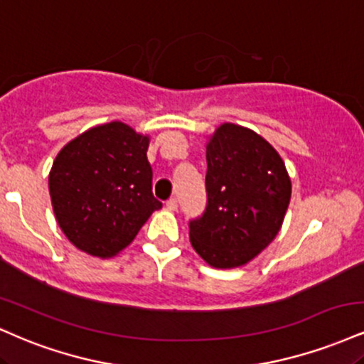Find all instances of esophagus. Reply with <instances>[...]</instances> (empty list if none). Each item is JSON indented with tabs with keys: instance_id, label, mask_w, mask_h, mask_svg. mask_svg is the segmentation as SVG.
Listing matches in <instances>:
<instances>
[{
	"instance_id": "obj_1",
	"label": "esophagus",
	"mask_w": 364,
	"mask_h": 364,
	"mask_svg": "<svg viewBox=\"0 0 364 364\" xmlns=\"http://www.w3.org/2000/svg\"><path fill=\"white\" fill-rule=\"evenodd\" d=\"M166 208L171 210V212H174V210L178 208V200L176 198H169L166 201Z\"/></svg>"
}]
</instances>
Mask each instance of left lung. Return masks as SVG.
Here are the masks:
<instances>
[{
    "label": "left lung",
    "instance_id": "obj_1",
    "mask_svg": "<svg viewBox=\"0 0 364 364\" xmlns=\"http://www.w3.org/2000/svg\"><path fill=\"white\" fill-rule=\"evenodd\" d=\"M207 207L190 240L213 268H237L271 244L291 196L283 159L246 127L224 124L207 144Z\"/></svg>",
    "mask_w": 364,
    "mask_h": 364
}]
</instances>
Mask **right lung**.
Wrapping results in <instances>:
<instances>
[{
  "mask_svg": "<svg viewBox=\"0 0 364 364\" xmlns=\"http://www.w3.org/2000/svg\"><path fill=\"white\" fill-rule=\"evenodd\" d=\"M149 137L122 122L93 127L65 144L49 174L57 224L81 251L112 257L154 210Z\"/></svg>",
  "mask_w": 364,
  "mask_h": 364,
  "instance_id": "1",
  "label": "right lung"
}]
</instances>
